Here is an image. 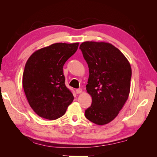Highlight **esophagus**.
<instances>
[{
  "mask_svg": "<svg viewBox=\"0 0 157 157\" xmlns=\"http://www.w3.org/2000/svg\"><path fill=\"white\" fill-rule=\"evenodd\" d=\"M82 88H78L76 90V92H77V94H80V93H82Z\"/></svg>",
  "mask_w": 157,
  "mask_h": 157,
  "instance_id": "1",
  "label": "esophagus"
}]
</instances>
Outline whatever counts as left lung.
Segmentation results:
<instances>
[{"label": "left lung", "mask_w": 157, "mask_h": 157, "mask_svg": "<svg viewBox=\"0 0 157 157\" xmlns=\"http://www.w3.org/2000/svg\"><path fill=\"white\" fill-rule=\"evenodd\" d=\"M89 68L87 92L92 105L85 111L88 120L98 125L111 122L129 96L132 69L124 55L105 42H84L80 45Z\"/></svg>", "instance_id": "obj_1"}]
</instances>
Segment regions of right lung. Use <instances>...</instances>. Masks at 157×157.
Segmentation results:
<instances>
[{"instance_id": "right-lung-1", "label": "right lung", "mask_w": 157, "mask_h": 157, "mask_svg": "<svg viewBox=\"0 0 157 157\" xmlns=\"http://www.w3.org/2000/svg\"><path fill=\"white\" fill-rule=\"evenodd\" d=\"M78 44H51L35 51L27 61L23 87L31 107L39 117L56 120L73 102V95L65 84L63 67Z\"/></svg>"}]
</instances>
